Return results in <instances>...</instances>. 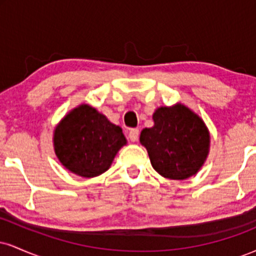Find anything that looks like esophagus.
<instances>
[{
	"label": "esophagus",
	"instance_id": "obj_1",
	"mask_svg": "<svg viewBox=\"0 0 256 256\" xmlns=\"http://www.w3.org/2000/svg\"><path fill=\"white\" fill-rule=\"evenodd\" d=\"M138 137H140V130L138 128H131L128 131V138H130L131 142H137Z\"/></svg>",
	"mask_w": 256,
	"mask_h": 256
}]
</instances>
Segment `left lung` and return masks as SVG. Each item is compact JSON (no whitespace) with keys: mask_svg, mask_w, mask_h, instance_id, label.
I'll list each match as a JSON object with an SVG mask.
<instances>
[{"mask_svg":"<svg viewBox=\"0 0 256 256\" xmlns=\"http://www.w3.org/2000/svg\"><path fill=\"white\" fill-rule=\"evenodd\" d=\"M154 126L140 132L152 168L174 180L195 176L210 154V136L198 114L180 104L161 106L152 114Z\"/></svg>","mask_w":256,"mask_h":256,"instance_id":"left-lung-1","label":"left lung"}]
</instances>
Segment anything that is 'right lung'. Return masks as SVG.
Returning <instances> with one entry per match:
<instances>
[{"instance_id":"obj_1","label":"right lung","mask_w":256,"mask_h":256,"mask_svg":"<svg viewBox=\"0 0 256 256\" xmlns=\"http://www.w3.org/2000/svg\"><path fill=\"white\" fill-rule=\"evenodd\" d=\"M52 143L64 168L80 177L94 178L110 168L128 140L120 126L92 106L82 104L60 120Z\"/></svg>"}]
</instances>
